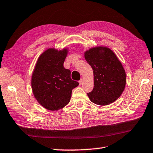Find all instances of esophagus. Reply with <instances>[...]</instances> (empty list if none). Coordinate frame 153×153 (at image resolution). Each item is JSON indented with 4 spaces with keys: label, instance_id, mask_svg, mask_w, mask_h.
Instances as JSON below:
<instances>
[{
    "label": "esophagus",
    "instance_id": "1",
    "mask_svg": "<svg viewBox=\"0 0 153 153\" xmlns=\"http://www.w3.org/2000/svg\"><path fill=\"white\" fill-rule=\"evenodd\" d=\"M82 83H83V79H81L79 81V85H82Z\"/></svg>",
    "mask_w": 153,
    "mask_h": 153
}]
</instances>
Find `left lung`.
<instances>
[{"mask_svg": "<svg viewBox=\"0 0 153 153\" xmlns=\"http://www.w3.org/2000/svg\"><path fill=\"white\" fill-rule=\"evenodd\" d=\"M84 58L93 71L94 87L87 93L93 103L106 106L119 98L126 82L122 62L110 48L91 47L84 51Z\"/></svg>", "mask_w": 153, "mask_h": 153, "instance_id": "left-lung-1", "label": "left lung"}]
</instances>
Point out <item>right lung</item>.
I'll return each mask as SVG.
<instances>
[{
  "label": "right lung",
  "mask_w": 153,
  "mask_h": 153,
  "mask_svg": "<svg viewBox=\"0 0 153 153\" xmlns=\"http://www.w3.org/2000/svg\"><path fill=\"white\" fill-rule=\"evenodd\" d=\"M68 52L67 47L49 48L38 57L34 67L31 80L33 96L47 110L58 111L67 105L73 88L79 85L64 67Z\"/></svg>",
  "instance_id": "obj_1"
}]
</instances>
